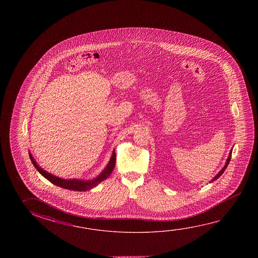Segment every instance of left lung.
I'll return each instance as SVG.
<instances>
[{
    "label": "left lung",
    "instance_id": "1",
    "mask_svg": "<svg viewBox=\"0 0 258 258\" xmlns=\"http://www.w3.org/2000/svg\"><path fill=\"white\" fill-rule=\"evenodd\" d=\"M231 154H232V149L230 150V152H229V154H228V158H227L226 164H225V165H224L223 168L220 170V172L216 174L215 176L213 177V179H212L211 181H210V182H214V181H216L218 178L220 177V176H221V174L224 173V171H225V169L227 168V166H228V164H229V161H230V159H231Z\"/></svg>",
    "mask_w": 258,
    "mask_h": 258
}]
</instances>
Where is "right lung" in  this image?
<instances>
[{
	"instance_id": "add662e5",
	"label": "right lung",
	"mask_w": 258,
	"mask_h": 258,
	"mask_svg": "<svg viewBox=\"0 0 258 258\" xmlns=\"http://www.w3.org/2000/svg\"><path fill=\"white\" fill-rule=\"evenodd\" d=\"M30 158L32 164L35 166V168L38 170V173L43 175L44 177L48 180L49 182H52L53 184L56 186H59L61 188L67 189V190H77V191H85V190H91L93 187L98 185L100 182L106 180L109 177L110 173L114 169L115 161H116V154L115 150H113L112 155L110 156V161L105 166V168L102 170V173L98 175L97 177L94 178L93 180H82V179H63V178L55 176L52 173H49L46 170L41 168L39 165L37 164V162L33 158L31 153L29 151Z\"/></svg>"
}]
</instances>
